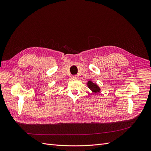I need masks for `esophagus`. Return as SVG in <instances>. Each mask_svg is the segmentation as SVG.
<instances>
[{
    "label": "esophagus",
    "instance_id": "esophagus-1",
    "mask_svg": "<svg viewBox=\"0 0 151 151\" xmlns=\"http://www.w3.org/2000/svg\"><path fill=\"white\" fill-rule=\"evenodd\" d=\"M72 79L77 80V79H78V77H77V76H72Z\"/></svg>",
    "mask_w": 151,
    "mask_h": 151
}]
</instances>
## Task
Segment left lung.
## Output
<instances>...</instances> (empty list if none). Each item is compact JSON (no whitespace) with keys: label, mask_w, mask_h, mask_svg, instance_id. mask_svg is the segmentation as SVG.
<instances>
[{"label":"left lung","mask_w":151,"mask_h":151,"mask_svg":"<svg viewBox=\"0 0 151 151\" xmlns=\"http://www.w3.org/2000/svg\"><path fill=\"white\" fill-rule=\"evenodd\" d=\"M87 86H88V88L94 94H98L101 91V88H99V86L97 84L94 83L93 82L91 81H89L88 82Z\"/></svg>","instance_id":"left-lung-1"}]
</instances>
